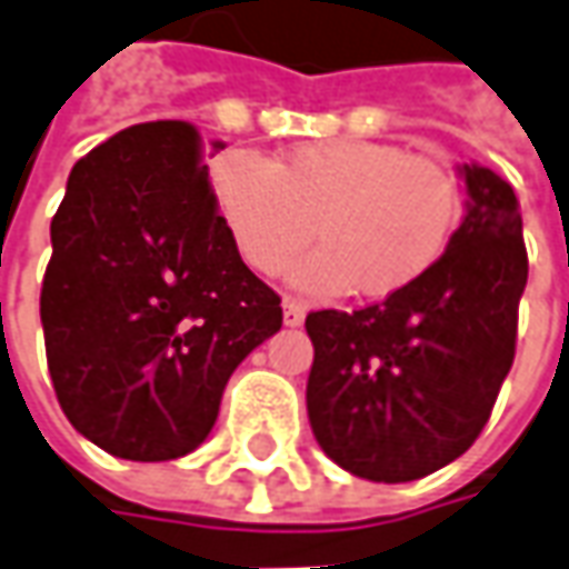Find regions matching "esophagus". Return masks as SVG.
Returning a JSON list of instances; mask_svg holds the SVG:
<instances>
[{
  "instance_id": "esophagus-1",
  "label": "esophagus",
  "mask_w": 569,
  "mask_h": 569,
  "mask_svg": "<svg viewBox=\"0 0 569 569\" xmlns=\"http://www.w3.org/2000/svg\"><path fill=\"white\" fill-rule=\"evenodd\" d=\"M283 321L289 323V327H299V323L305 321V305L299 302V299H289V296H286V299H283Z\"/></svg>"
}]
</instances>
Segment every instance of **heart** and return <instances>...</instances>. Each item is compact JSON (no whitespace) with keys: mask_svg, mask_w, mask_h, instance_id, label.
Instances as JSON below:
<instances>
[{"mask_svg":"<svg viewBox=\"0 0 569 569\" xmlns=\"http://www.w3.org/2000/svg\"><path fill=\"white\" fill-rule=\"evenodd\" d=\"M210 179L226 236L254 273H280L318 236L323 248L289 273L311 296L406 292L441 264L462 220L457 172L383 141H311L273 163L226 150Z\"/></svg>","mask_w":569,"mask_h":569,"instance_id":"obj_1","label":"heart"}]
</instances>
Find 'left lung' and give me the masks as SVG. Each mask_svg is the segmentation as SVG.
<instances>
[{
	"mask_svg": "<svg viewBox=\"0 0 569 569\" xmlns=\"http://www.w3.org/2000/svg\"><path fill=\"white\" fill-rule=\"evenodd\" d=\"M466 217L428 277L359 311L305 318L308 419L321 450L371 481H412L462 457L517 356L529 277L510 182L462 167Z\"/></svg>",
	"mask_w": 569,
	"mask_h": 569,
	"instance_id": "1",
	"label": "left lung"
}]
</instances>
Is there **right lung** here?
Masks as SVG:
<instances>
[{
    "instance_id": "add662e5",
    "label": "right lung",
    "mask_w": 569,
    "mask_h": 569,
    "mask_svg": "<svg viewBox=\"0 0 569 569\" xmlns=\"http://www.w3.org/2000/svg\"><path fill=\"white\" fill-rule=\"evenodd\" d=\"M201 157L191 122L126 128L74 163L52 217V387L66 419L122 460L191 453L229 375L283 327L280 296L226 236Z\"/></svg>"
}]
</instances>
